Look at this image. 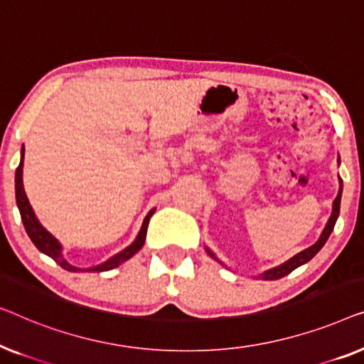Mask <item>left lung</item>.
<instances>
[{
    "label": "left lung",
    "instance_id": "obj_1",
    "mask_svg": "<svg viewBox=\"0 0 364 364\" xmlns=\"http://www.w3.org/2000/svg\"><path fill=\"white\" fill-rule=\"evenodd\" d=\"M341 189H343V183H341V178H340V191H338V196L335 198V201H333V211H331V216H330V219H328V223H326V226H325V229H323V232H321V235H320V239L316 240V242L311 245V247H309V249H305V250H301L300 254H296V255H294V257H291L290 260H287L285 264H282V265H279V267H275V269H270V270H267V272H264V274H260V279H264V280H277V279H282V277H285V275H289L291 270H295L296 267H300L301 264H305V262H309V260L314 257V255L318 252V250L323 247L325 245V242H326V239L330 237V234H331V231H333V228H335V223H336V219H338V214H340V201H341ZM209 252V250H208ZM209 255H211V257H214V255L209 252ZM216 259V257H214Z\"/></svg>",
    "mask_w": 364,
    "mask_h": 364
}]
</instances>
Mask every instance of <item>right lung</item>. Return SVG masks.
<instances>
[{
    "instance_id": "obj_1",
    "label": "right lung",
    "mask_w": 364,
    "mask_h": 364,
    "mask_svg": "<svg viewBox=\"0 0 364 364\" xmlns=\"http://www.w3.org/2000/svg\"><path fill=\"white\" fill-rule=\"evenodd\" d=\"M23 158H24V148H23L21 163H19V166L16 168V178H14V181H16V203L19 208V214H21L24 229H26L29 239L33 240V244L36 245V247H38L43 254L49 255L50 259H54L55 262L60 265V267L69 270V272H80V270H87V272H89V270L90 272H104V270H112V269L119 267L120 264H124L125 260L133 257V255H135L138 250L143 247V244H145V237H146L148 223H150V218H151V214L155 213V209L146 214V218H145V221H143V226L140 229V232H138V235H136L135 242L129 245L127 249L122 250V252L114 255V257L107 260V262L97 265V267H92V269H77V267H74V265L68 264V260H64L63 252H60V244L53 237V235L46 231L43 226H41L39 221L34 216L33 208L29 206L26 193H24V188H23Z\"/></svg>"
}]
</instances>
